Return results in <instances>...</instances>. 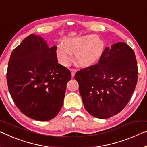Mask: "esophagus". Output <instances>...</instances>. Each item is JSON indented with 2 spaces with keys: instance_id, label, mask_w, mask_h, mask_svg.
Here are the masks:
<instances>
[{
  "instance_id": "obj_1",
  "label": "esophagus",
  "mask_w": 147,
  "mask_h": 147,
  "mask_svg": "<svg viewBox=\"0 0 147 147\" xmlns=\"http://www.w3.org/2000/svg\"><path fill=\"white\" fill-rule=\"evenodd\" d=\"M70 71H71V72L72 76H73V77H74V75H75V73H76V71L75 69H70Z\"/></svg>"
}]
</instances>
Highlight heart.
Returning a JSON list of instances; mask_svg holds the SVG:
<instances>
[{
	"instance_id": "1",
	"label": "heart",
	"mask_w": 147,
	"mask_h": 147,
	"mask_svg": "<svg viewBox=\"0 0 147 147\" xmlns=\"http://www.w3.org/2000/svg\"><path fill=\"white\" fill-rule=\"evenodd\" d=\"M105 49L103 40L96 35H86L65 39L57 45L56 55L61 65H68L73 53L76 62L85 66L92 64L101 56Z\"/></svg>"
}]
</instances>
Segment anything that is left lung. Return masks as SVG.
Listing matches in <instances>:
<instances>
[{"label": "left lung", "instance_id": "obj_1", "mask_svg": "<svg viewBox=\"0 0 147 147\" xmlns=\"http://www.w3.org/2000/svg\"><path fill=\"white\" fill-rule=\"evenodd\" d=\"M134 51L124 42L107 47L98 63L78 71L74 78L84 106L95 118H110L124 108L137 82Z\"/></svg>", "mask_w": 147, "mask_h": 147}]
</instances>
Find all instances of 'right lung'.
<instances>
[{
	"label": "right lung",
	"instance_id": "add662e5",
	"mask_svg": "<svg viewBox=\"0 0 147 147\" xmlns=\"http://www.w3.org/2000/svg\"><path fill=\"white\" fill-rule=\"evenodd\" d=\"M57 46L30 34L11 52L7 70L8 90L23 114L35 120H52L63 104L71 74L58 64Z\"/></svg>",
	"mask_w": 147,
	"mask_h": 147
}]
</instances>
